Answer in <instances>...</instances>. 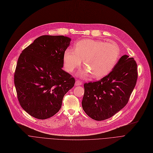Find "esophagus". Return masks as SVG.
I'll use <instances>...</instances> for the list:
<instances>
[{"label":"esophagus","instance_id":"obj_1","mask_svg":"<svg viewBox=\"0 0 153 153\" xmlns=\"http://www.w3.org/2000/svg\"><path fill=\"white\" fill-rule=\"evenodd\" d=\"M82 82H81V81H79V80H77V81H76V83H75V85H82Z\"/></svg>","mask_w":153,"mask_h":153}]
</instances>
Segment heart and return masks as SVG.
<instances>
[{
	"mask_svg": "<svg viewBox=\"0 0 153 153\" xmlns=\"http://www.w3.org/2000/svg\"><path fill=\"white\" fill-rule=\"evenodd\" d=\"M120 49L114 43H106L91 39H82L74 45V50L68 48L63 55L66 71L72 72L83 60L86 68L81 74L87 77L89 72L94 79L105 76L114 68L120 58Z\"/></svg>",
	"mask_w": 153,
	"mask_h": 153,
	"instance_id": "obj_1",
	"label": "heart"
}]
</instances>
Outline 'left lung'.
<instances>
[{
    "mask_svg": "<svg viewBox=\"0 0 153 153\" xmlns=\"http://www.w3.org/2000/svg\"><path fill=\"white\" fill-rule=\"evenodd\" d=\"M137 79L136 61L128 55L122 56L108 75L99 81L84 84V111L97 121L114 116L127 104Z\"/></svg>",
    "mask_w": 153,
    "mask_h": 153,
    "instance_id": "left-lung-1",
    "label": "left lung"
}]
</instances>
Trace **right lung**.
<instances>
[{"label":"right lung","mask_w":153,"mask_h":153,"mask_svg":"<svg viewBox=\"0 0 153 153\" xmlns=\"http://www.w3.org/2000/svg\"><path fill=\"white\" fill-rule=\"evenodd\" d=\"M70 42L67 36L43 35L20 54L14 84L21 107L31 116L45 120L54 115L74 87V78L62 69Z\"/></svg>","instance_id":"add662e5"}]
</instances>
